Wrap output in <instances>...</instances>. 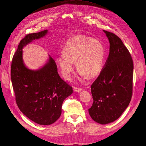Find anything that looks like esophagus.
<instances>
[{"mask_svg": "<svg viewBox=\"0 0 146 146\" xmlns=\"http://www.w3.org/2000/svg\"><path fill=\"white\" fill-rule=\"evenodd\" d=\"M73 90L75 92H80L81 91H82V88H76V87H74L73 88Z\"/></svg>", "mask_w": 146, "mask_h": 146, "instance_id": "34e87169", "label": "esophagus"}]
</instances>
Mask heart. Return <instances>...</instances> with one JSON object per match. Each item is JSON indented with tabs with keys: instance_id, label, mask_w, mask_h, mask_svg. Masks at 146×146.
<instances>
[{
	"instance_id": "b5f03b06",
	"label": "heart",
	"mask_w": 146,
	"mask_h": 146,
	"mask_svg": "<svg viewBox=\"0 0 146 146\" xmlns=\"http://www.w3.org/2000/svg\"><path fill=\"white\" fill-rule=\"evenodd\" d=\"M62 52L57 58V64L65 79H69L74 70V62L80 75L92 78L104 67L106 50L100 41L84 35H75L65 43Z\"/></svg>"
}]
</instances>
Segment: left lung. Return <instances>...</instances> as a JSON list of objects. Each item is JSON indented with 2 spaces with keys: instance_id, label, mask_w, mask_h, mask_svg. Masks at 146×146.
<instances>
[{
  "instance_id": "obj_1",
  "label": "left lung",
  "mask_w": 146,
  "mask_h": 146,
  "mask_svg": "<svg viewBox=\"0 0 146 146\" xmlns=\"http://www.w3.org/2000/svg\"><path fill=\"white\" fill-rule=\"evenodd\" d=\"M104 32L110 43L109 54L101 72L91 85L94 102L88 111L95 121L106 125L117 120L129 105L133 62L121 39L113 33Z\"/></svg>"
}]
</instances>
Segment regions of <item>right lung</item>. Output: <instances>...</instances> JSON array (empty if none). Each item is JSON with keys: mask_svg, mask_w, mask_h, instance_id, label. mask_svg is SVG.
Listing matches in <instances>:
<instances>
[{"mask_svg": "<svg viewBox=\"0 0 146 146\" xmlns=\"http://www.w3.org/2000/svg\"><path fill=\"white\" fill-rule=\"evenodd\" d=\"M47 33L48 30H45L26 35L20 41L11 64L16 104L26 117L40 125H50L57 121L61 115L64 99L73 92L72 88L60 78L50 55L47 62L37 70L28 68L24 63L22 49Z\"/></svg>", "mask_w": 146, "mask_h": 146, "instance_id": "add662e5", "label": "right lung"}]
</instances>
